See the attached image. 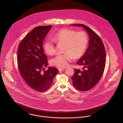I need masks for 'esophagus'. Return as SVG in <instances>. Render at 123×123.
<instances>
[{
    "mask_svg": "<svg viewBox=\"0 0 123 123\" xmlns=\"http://www.w3.org/2000/svg\"><path fill=\"white\" fill-rule=\"evenodd\" d=\"M65 70V68H60L59 69V71H63V70Z\"/></svg>",
    "mask_w": 123,
    "mask_h": 123,
    "instance_id": "obj_1",
    "label": "esophagus"
}]
</instances>
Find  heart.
Instances as JSON below:
<instances>
[{"mask_svg": "<svg viewBox=\"0 0 123 123\" xmlns=\"http://www.w3.org/2000/svg\"><path fill=\"white\" fill-rule=\"evenodd\" d=\"M53 40L57 42L65 43L64 52L59 54L52 59L53 65L65 68L74 59H78L82 56L88 44V37L84 31H77L70 29H63L56 33L53 36ZM44 51L48 55H52L55 53L54 41L48 39L43 44Z\"/></svg>", "mask_w": 123, "mask_h": 123, "instance_id": "1", "label": "heart"}]
</instances>
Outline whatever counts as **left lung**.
Returning a JSON list of instances; mask_svg holds the SVG:
<instances>
[{
    "label": "left lung",
    "mask_w": 123,
    "mask_h": 123,
    "mask_svg": "<svg viewBox=\"0 0 123 123\" xmlns=\"http://www.w3.org/2000/svg\"><path fill=\"white\" fill-rule=\"evenodd\" d=\"M82 27L89 36L88 46L77 63L81 70L75 69L71 77L73 86L77 89L87 91L94 87L101 79L105 67V51L103 43L96 33L83 24L70 25Z\"/></svg>",
    "instance_id": "8db88e82"
}]
</instances>
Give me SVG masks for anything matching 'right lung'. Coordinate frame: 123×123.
I'll list each match as a JSON object with an SVG mask.
<instances>
[{
    "label": "right lung",
    "instance_id": "obj_1",
    "mask_svg": "<svg viewBox=\"0 0 123 123\" xmlns=\"http://www.w3.org/2000/svg\"><path fill=\"white\" fill-rule=\"evenodd\" d=\"M52 27V25L36 27L24 38L18 47L20 73L30 88L40 92L51 87L58 72V70L53 67H48L44 71L48 64L42 44Z\"/></svg>",
    "mask_w": 123,
    "mask_h": 123
}]
</instances>
